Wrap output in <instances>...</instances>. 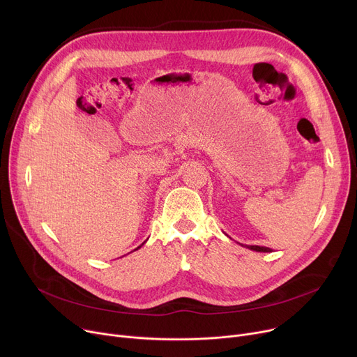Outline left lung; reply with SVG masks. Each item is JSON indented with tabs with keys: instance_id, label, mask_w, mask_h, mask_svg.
Listing matches in <instances>:
<instances>
[{
	"instance_id": "left-lung-1",
	"label": "left lung",
	"mask_w": 357,
	"mask_h": 357,
	"mask_svg": "<svg viewBox=\"0 0 357 357\" xmlns=\"http://www.w3.org/2000/svg\"><path fill=\"white\" fill-rule=\"evenodd\" d=\"M245 246L250 250H255V252H271V249L265 246H258V245H245Z\"/></svg>"
}]
</instances>
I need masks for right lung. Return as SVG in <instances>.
<instances>
[{
	"instance_id": "obj_1",
	"label": "right lung",
	"mask_w": 357,
	"mask_h": 357,
	"mask_svg": "<svg viewBox=\"0 0 357 357\" xmlns=\"http://www.w3.org/2000/svg\"><path fill=\"white\" fill-rule=\"evenodd\" d=\"M138 248H139V246H138ZM138 248H137V249H138Z\"/></svg>"
}]
</instances>
